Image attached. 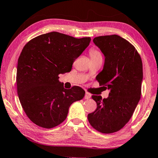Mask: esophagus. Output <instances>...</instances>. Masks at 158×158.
I'll return each mask as SVG.
<instances>
[{
    "label": "esophagus",
    "mask_w": 158,
    "mask_h": 158,
    "mask_svg": "<svg viewBox=\"0 0 158 158\" xmlns=\"http://www.w3.org/2000/svg\"><path fill=\"white\" fill-rule=\"evenodd\" d=\"M90 97H91V94H90V93H88V92H85L84 98L86 99V100H87V99H89Z\"/></svg>",
    "instance_id": "1"
}]
</instances>
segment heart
<instances>
[{"label": "heart", "mask_w": 158, "mask_h": 158, "mask_svg": "<svg viewBox=\"0 0 158 158\" xmlns=\"http://www.w3.org/2000/svg\"><path fill=\"white\" fill-rule=\"evenodd\" d=\"M89 54L91 59H98L102 58V55L100 50L95 47H93L89 50Z\"/></svg>", "instance_id": "heart-1"}]
</instances>
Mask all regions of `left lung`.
Listing matches in <instances>:
<instances>
[{
    "instance_id": "8db88e82",
    "label": "left lung",
    "mask_w": 158,
    "mask_h": 158,
    "mask_svg": "<svg viewBox=\"0 0 158 158\" xmlns=\"http://www.w3.org/2000/svg\"><path fill=\"white\" fill-rule=\"evenodd\" d=\"M93 42L105 56L104 68L96 79L110 92L103 100L92 95L97 108L88 114V120L98 132L114 133L127 123L140 100L142 61L135 47L117 35L96 37Z\"/></svg>"
}]
</instances>
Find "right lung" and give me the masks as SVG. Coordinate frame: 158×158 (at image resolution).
<instances>
[{
  "label": "right lung",
  "instance_id": "right-lung-1",
  "mask_svg": "<svg viewBox=\"0 0 158 158\" xmlns=\"http://www.w3.org/2000/svg\"><path fill=\"white\" fill-rule=\"evenodd\" d=\"M90 40V37L79 39L51 32L34 37L23 47L17 64V93L33 123L47 129L58 126L65 120L72 104L84 98L81 87L64 89L58 75L71 71Z\"/></svg>",
  "mask_w": 158,
  "mask_h": 158
}]
</instances>
